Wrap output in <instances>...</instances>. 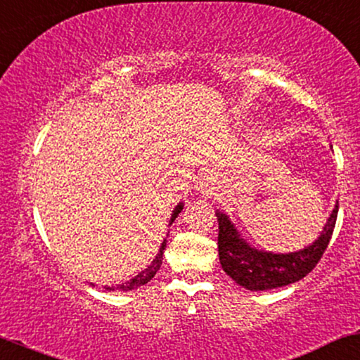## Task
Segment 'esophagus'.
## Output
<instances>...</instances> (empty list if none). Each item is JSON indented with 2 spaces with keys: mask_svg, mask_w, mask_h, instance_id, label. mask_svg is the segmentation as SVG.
Returning <instances> with one entry per match:
<instances>
[{
  "mask_svg": "<svg viewBox=\"0 0 360 360\" xmlns=\"http://www.w3.org/2000/svg\"><path fill=\"white\" fill-rule=\"evenodd\" d=\"M198 189L201 191L202 194H212L216 191V179H214L212 174H204L199 177L198 181Z\"/></svg>",
  "mask_w": 360,
  "mask_h": 360,
  "instance_id": "1",
  "label": "esophagus"
}]
</instances>
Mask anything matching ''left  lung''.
Returning <instances> with one entry per match:
<instances>
[{"label": "left lung", "mask_w": 360, "mask_h": 360, "mask_svg": "<svg viewBox=\"0 0 360 360\" xmlns=\"http://www.w3.org/2000/svg\"><path fill=\"white\" fill-rule=\"evenodd\" d=\"M338 211L339 202L335 204L321 238L316 243L302 249V251L290 254L262 252L249 248L244 243V239L239 238L238 231L227 219L226 214L217 212V221H219L217 245H219V261L222 269L239 285L249 290L282 288V285L301 281L324 256L332 233H334Z\"/></svg>", "instance_id": "1"}]
</instances>
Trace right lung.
Listing matches in <instances>:
<instances>
[{"mask_svg": "<svg viewBox=\"0 0 360 360\" xmlns=\"http://www.w3.org/2000/svg\"><path fill=\"white\" fill-rule=\"evenodd\" d=\"M181 211H183V204H179V206L174 209V214H172L171 222L176 219L177 214H179ZM165 249H166V239H165V243H162L161 249H159L156 259H154L151 266H148V269L141 271L138 276L133 277V279L122 282V284H120V285H109V288H108V285H104V289H106V290H133V289H138L139 285H144V284H146V282H149L154 276H156V272L159 271V267H161V264H162V252H165Z\"/></svg>", "mask_w": 360, "mask_h": 360, "instance_id": "1", "label": "right lung"}]
</instances>
